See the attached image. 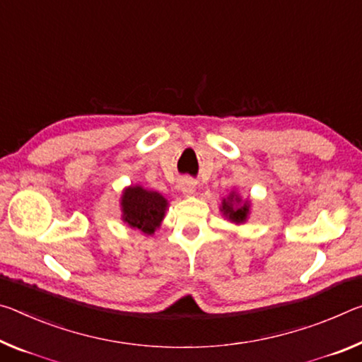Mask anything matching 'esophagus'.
I'll return each instance as SVG.
<instances>
[{"label":"esophagus","instance_id":"1","mask_svg":"<svg viewBox=\"0 0 362 362\" xmlns=\"http://www.w3.org/2000/svg\"><path fill=\"white\" fill-rule=\"evenodd\" d=\"M180 191L185 195H192L195 192V181H192L191 177H185V180H181Z\"/></svg>","mask_w":362,"mask_h":362}]
</instances>
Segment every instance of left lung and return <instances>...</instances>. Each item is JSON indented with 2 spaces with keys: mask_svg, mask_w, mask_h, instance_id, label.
<instances>
[{
  "mask_svg": "<svg viewBox=\"0 0 362 362\" xmlns=\"http://www.w3.org/2000/svg\"><path fill=\"white\" fill-rule=\"evenodd\" d=\"M220 211L228 221L234 224H244L247 223L248 216L252 211V200L250 199H242L239 192L230 191L228 197L221 200Z\"/></svg>",
  "mask_w": 362,
  "mask_h": 362,
  "instance_id": "1",
  "label": "left lung"
}]
</instances>
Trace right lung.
Listing matches in <instances>:
<instances>
[{
  "label": "right lung",
  "mask_w": 362,
  "mask_h": 362,
  "mask_svg": "<svg viewBox=\"0 0 362 362\" xmlns=\"http://www.w3.org/2000/svg\"><path fill=\"white\" fill-rule=\"evenodd\" d=\"M122 221L129 228L152 235L162 224L168 210V200L157 191L132 185L122 191Z\"/></svg>",
  "instance_id": "obj_1"
}]
</instances>
